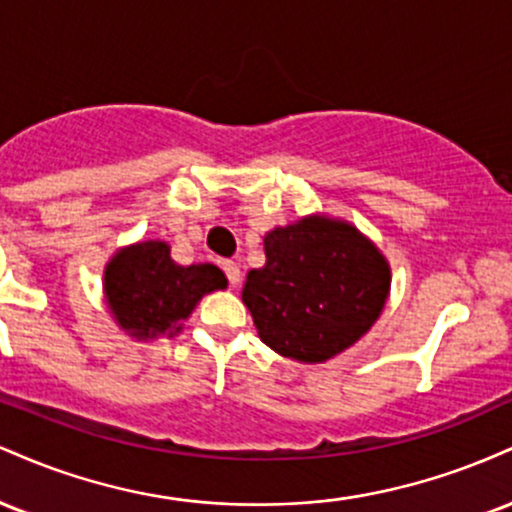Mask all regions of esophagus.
Segmentation results:
<instances>
[{
    "label": "esophagus",
    "mask_w": 512,
    "mask_h": 512,
    "mask_svg": "<svg viewBox=\"0 0 512 512\" xmlns=\"http://www.w3.org/2000/svg\"><path fill=\"white\" fill-rule=\"evenodd\" d=\"M221 269H223V274H226V279L231 281V286H238V281H240V267H238V264L231 262V260H223Z\"/></svg>",
    "instance_id": "esophagus-1"
}]
</instances>
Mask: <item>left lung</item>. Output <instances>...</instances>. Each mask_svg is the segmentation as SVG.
<instances>
[{"instance_id": "1", "label": "left lung", "mask_w": 512, "mask_h": 512, "mask_svg": "<svg viewBox=\"0 0 512 512\" xmlns=\"http://www.w3.org/2000/svg\"><path fill=\"white\" fill-rule=\"evenodd\" d=\"M267 264L252 269L243 303L276 354L322 363L370 330L390 291V267L344 221L310 216L264 238Z\"/></svg>"}]
</instances>
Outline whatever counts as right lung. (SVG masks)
Wrapping results in <instances>:
<instances>
[{"instance_id":"right-lung-1","label":"right lung","mask_w":512,"mask_h":512,"mask_svg":"<svg viewBox=\"0 0 512 512\" xmlns=\"http://www.w3.org/2000/svg\"><path fill=\"white\" fill-rule=\"evenodd\" d=\"M226 289V276L214 264L180 267L166 243L132 245L117 252L105 269V296L115 320L139 339L180 332L204 293Z\"/></svg>"}]
</instances>
